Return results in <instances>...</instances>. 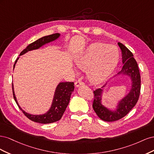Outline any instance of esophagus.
Wrapping results in <instances>:
<instances>
[{
    "instance_id": "34e87169",
    "label": "esophagus",
    "mask_w": 154,
    "mask_h": 154,
    "mask_svg": "<svg viewBox=\"0 0 154 154\" xmlns=\"http://www.w3.org/2000/svg\"><path fill=\"white\" fill-rule=\"evenodd\" d=\"M85 83L83 82L81 79H79V80H76V82H75V85L76 87H80V86H83L84 85Z\"/></svg>"
}]
</instances>
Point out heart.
<instances>
[{"instance_id": "b5f03b06", "label": "heart", "mask_w": 154, "mask_h": 154, "mask_svg": "<svg viewBox=\"0 0 154 154\" xmlns=\"http://www.w3.org/2000/svg\"><path fill=\"white\" fill-rule=\"evenodd\" d=\"M119 51L115 45L96 42L92 44L74 58L76 66L87 70V76L93 83L103 82L118 63Z\"/></svg>"}]
</instances>
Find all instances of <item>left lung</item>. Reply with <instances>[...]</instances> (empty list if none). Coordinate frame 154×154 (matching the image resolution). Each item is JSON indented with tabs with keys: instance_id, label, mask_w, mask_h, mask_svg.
Returning a JSON list of instances; mask_svg holds the SVG:
<instances>
[{
	"instance_id": "1",
	"label": "left lung",
	"mask_w": 154,
	"mask_h": 154,
	"mask_svg": "<svg viewBox=\"0 0 154 154\" xmlns=\"http://www.w3.org/2000/svg\"><path fill=\"white\" fill-rule=\"evenodd\" d=\"M118 45L122 52V62L123 66L118 74H127L131 77L132 83V89L129 94L119 102L118 109L112 112L102 105L101 88L93 91L94 97L92 101V107L98 117L105 122H114L123 118L136 105L138 101L141 91V76L137 63L134 58V55L128 48L120 42ZM105 85L102 87H104Z\"/></svg>"
}]
</instances>
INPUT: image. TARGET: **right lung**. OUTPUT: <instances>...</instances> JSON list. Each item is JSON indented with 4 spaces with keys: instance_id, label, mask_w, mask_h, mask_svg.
I'll use <instances>...</instances> for the list:
<instances>
[{
    "instance_id": "1",
    "label": "right lung",
    "mask_w": 154,
    "mask_h": 154,
    "mask_svg": "<svg viewBox=\"0 0 154 154\" xmlns=\"http://www.w3.org/2000/svg\"><path fill=\"white\" fill-rule=\"evenodd\" d=\"M59 36V33H54L48 36L42 37V38H39L38 40L34 42H32L29 45H27V48L20 53V55L24 54L29 51L38 49L42 45H44L45 44L49 43L50 42L53 41L58 38ZM18 59V58H17V60ZM17 60L15 61L13 67H15ZM74 82L60 83L57 87V89H56L52 106H51L50 110L47 113H45V114L43 115H31L26 113V112L22 110L19 105H18L16 97L15 96V93H14L13 85L12 84L13 97L20 109L23 112V113L24 114L26 117L30 120L32 121V122H34L42 124L54 123L57 122V121L62 118L64 112L66 110L67 106L69 103L70 98H71V95L74 91Z\"/></svg>"
}]
</instances>
